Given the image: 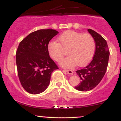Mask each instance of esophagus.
<instances>
[{
  "label": "esophagus",
  "mask_w": 121,
  "mask_h": 121,
  "mask_svg": "<svg viewBox=\"0 0 121 121\" xmlns=\"http://www.w3.org/2000/svg\"><path fill=\"white\" fill-rule=\"evenodd\" d=\"M64 71L66 72L67 73H68L69 74H73V72L72 70H64Z\"/></svg>",
  "instance_id": "esophagus-1"
}]
</instances>
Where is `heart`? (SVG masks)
<instances>
[{
  "mask_svg": "<svg viewBox=\"0 0 121 121\" xmlns=\"http://www.w3.org/2000/svg\"><path fill=\"white\" fill-rule=\"evenodd\" d=\"M58 42L51 41L48 45V52L53 60L59 61L67 50L68 57L60 64L62 67L72 68L78 65L85 66L91 61L95 52V44L91 34L66 30L57 38Z\"/></svg>",
  "mask_w": 121,
  "mask_h": 121,
  "instance_id": "1",
  "label": "heart"
}]
</instances>
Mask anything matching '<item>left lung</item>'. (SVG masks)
<instances>
[{
  "instance_id": "left-lung-1",
  "label": "left lung",
  "mask_w": 121,
  "mask_h": 121,
  "mask_svg": "<svg viewBox=\"0 0 121 121\" xmlns=\"http://www.w3.org/2000/svg\"><path fill=\"white\" fill-rule=\"evenodd\" d=\"M95 43V51L92 61L86 66L76 73L81 80L75 89L79 91H89L100 82L106 73L109 57V51L106 41L94 30L88 29Z\"/></svg>"
}]
</instances>
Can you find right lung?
<instances>
[{"label": "right lung", "mask_w": 121, "mask_h": 121, "mask_svg": "<svg viewBox=\"0 0 121 121\" xmlns=\"http://www.w3.org/2000/svg\"><path fill=\"white\" fill-rule=\"evenodd\" d=\"M56 30H40L30 33L19 44L16 53L18 76L22 86L30 94L41 93L49 86L51 74L59 69L48 52Z\"/></svg>", "instance_id": "obj_1"}]
</instances>
